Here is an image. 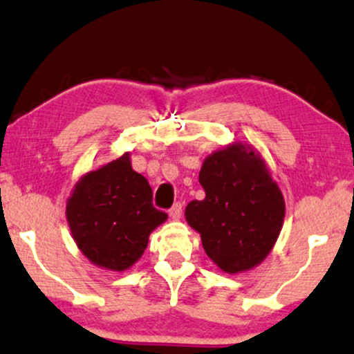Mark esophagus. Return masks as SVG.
I'll return each mask as SVG.
<instances>
[{"label":"esophagus","instance_id":"obj_1","mask_svg":"<svg viewBox=\"0 0 354 354\" xmlns=\"http://www.w3.org/2000/svg\"><path fill=\"white\" fill-rule=\"evenodd\" d=\"M168 215H170L173 220H179L183 215V203L181 202H176L175 205H173L170 210H168Z\"/></svg>","mask_w":354,"mask_h":354}]
</instances>
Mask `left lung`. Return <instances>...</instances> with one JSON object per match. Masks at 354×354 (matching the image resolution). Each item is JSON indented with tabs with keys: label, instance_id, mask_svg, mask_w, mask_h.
Segmentation results:
<instances>
[{
	"label": "left lung",
	"instance_id": "left-lung-1",
	"mask_svg": "<svg viewBox=\"0 0 354 354\" xmlns=\"http://www.w3.org/2000/svg\"><path fill=\"white\" fill-rule=\"evenodd\" d=\"M205 198L191 201L186 220L203 250L225 272L250 270L266 258L281 232L286 203L261 157L232 144L203 162Z\"/></svg>",
	"mask_w": 354,
	"mask_h": 354
}]
</instances>
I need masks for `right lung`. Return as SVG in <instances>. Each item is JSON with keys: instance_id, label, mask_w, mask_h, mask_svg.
<instances>
[{"instance_id": "add662e5", "label": "right lung", "mask_w": 354, "mask_h": 354, "mask_svg": "<svg viewBox=\"0 0 354 354\" xmlns=\"http://www.w3.org/2000/svg\"><path fill=\"white\" fill-rule=\"evenodd\" d=\"M167 213L152 203L147 179L131 168L128 153L77 183L67 221L80 250L94 265L123 271L136 263Z\"/></svg>"}]
</instances>
